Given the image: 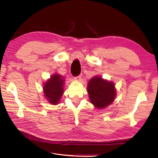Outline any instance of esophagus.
Here are the masks:
<instances>
[{
    "instance_id": "1",
    "label": "esophagus",
    "mask_w": 158,
    "mask_h": 158,
    "mask_svg": "<svg viewBox=\"0 0 158 158\" xmlns=\"http://www.w3.org/2000/svg\"><path fill=\"white\" fill-rule=\"evenodd\" d=\"M81 78H82V76L81 75H79V76L75 77V79H76V81H80L81 80Z\"/></svg>"
}]
</instances>
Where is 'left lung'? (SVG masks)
Returning a JSON list of instances; mask_svg holds the SVG:
<instances>
[{
  "instance_id": "8db88e82",
  "label": "left lung",
  "mask_w": 158,
  "mask_h": 158,
  "mask_svg": "<svg viewBox=\"0 0 158 158\" xmlns=\"http://www.w3.org/2000/svg\"><path fill=\"white\" fill-rule=\"evenodd\" d=\"M87 91L91 103L99 110L112 104L117 95L114 82L98 76L89 81Z\"/></svg>"
}]
</instances>
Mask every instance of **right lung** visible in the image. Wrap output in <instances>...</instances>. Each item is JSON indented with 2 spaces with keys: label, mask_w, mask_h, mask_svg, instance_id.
I'll return each instance as SVG.
<instances>
[{
  "label": "right lung",
  "mask_w": 158,
  "mask_h": 158,
  "mask_svg": "<svg viewBox=\"0 0 158 158\" xmlns=\"http://www.w3.org/2000/svg\"><path fill=\"white\" fill-rule=\"evenodd\" d=\"M64 78L61 75L54 73L44 83V95L52 105H57L64 93Z\"/></svg>",
  "instance_id": "1"
}]
</instances>
